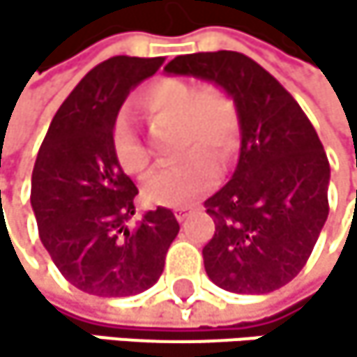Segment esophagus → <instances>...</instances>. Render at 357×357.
<instances>
[{
	"label": "esophagus",
	"mask_w": 357,
	"mask_h": 357,
	"mask_svg": "<svg viewBox=\"0 0 357 357\" xmlns=\"http://www.w3.org/2000/svg\"><path fill=\"white\" fill-rule=\"evenodd\" d=\"M173 214H175V218H177V220L182 222V220H186V218H188L190 208H175V210H173Z\"/></svg>",
	"instance_id": "obj_1"
}]
</instances>
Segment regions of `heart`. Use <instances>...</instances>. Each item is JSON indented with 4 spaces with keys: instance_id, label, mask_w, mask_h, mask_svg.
<instances>
[{
    "instance_id": "heart-1",
    "label": "heart",
    "mask_w": 357,
    "mask_h": 357,
    "mask_svg": "<svg viewBox=\"0 0 357 357\" xmlns=\"http://www.w3.org/2000/svg\"><path fill=\"white\" fill-rule=\"evenodd\" d=\"M139 109L154 130L175 128V152L186 156L145 184V197L167 208H186L199 195L210 190L216 180L215 162L225 169L240 145V111L233 96L216 85L165 77L139 93ZM113 154L130 175H145L152 167V152L128 121L113 128Z\"/></svg>"
}]
</instances>
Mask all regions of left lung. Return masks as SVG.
Returning <instances> with one entry per match:
<instances>
[{
    "label": "left lung",
    "instance_id": "1",
    "mask_svg": "<svg viewBox=\"0 0 357 357\" xmlns=\"http://www.w3.org/2000/svg\"><path fill=\"white\" fill-rule=\"evenodd\" d=\"M165 70L225 87L240 111L238 167L205 201L216 225L203 246L205 272L231 294L280 289L306 266L330 212V162L310 119L244 53L180 55Z\"/></svg>",
    "mask_w": 357,
    "mask_h": 357
}]
</instances>
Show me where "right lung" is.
Masks as SVG:
<instances>
[{
    "label": "right lung",
    "mask_w": 357,
    "mask_h": 357,
    "mask_svg": "<svg viewBox=\"0 0 357 357\" xmlns=\"http://www.w3.org/2000/svg\"><path fill=\"white\" fill-rule=\"evenodd\" d=\"M162 61L117 55L91 68L57 109L33 165L31 208L40 240L61 276L91 296L126 298L149 289L180 231L167 208L128 225L139 188L111 145L128 91Z\"/></svg>",
    "instance_id": "1"
}]
</instances>
